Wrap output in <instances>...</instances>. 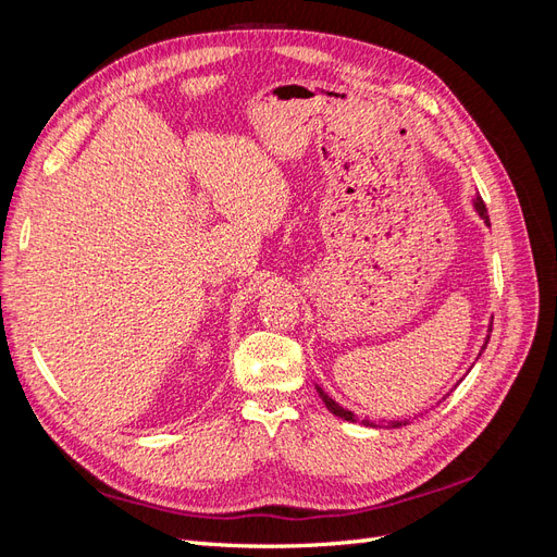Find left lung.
<instances>
[{
  "label": "left lung",
  "instance_id": "8db88e82",
  "mask_svg": "<svg viewBox=\"0 0 557 557\" xmlns=\"http://www.w3.org/2000/svg\"><path fill=\"white\" fill-rule=\"evenodd\" d=\"M474 209H476V213L483 218V223H485V225H491V218H487V209H485V205H483V199H481V197H476V199H474ZM487 332H493V330H487ZM487 339H491V334L485 336V344H483V348L487 346ZM483 348H481V350H483ZM315 391H318L320 399L325 401V407H327L334 416H339V418L348 420V423H356V416H352V411H348V409L339 407V404H336V401H334V399L323 391V387L315 385ZM362 423H364V425H369V428H401V425H409L407 420H387V423H379V425H376V423H369V420H362Z\"/></svg>",
  "mask_w": 557,
  "mask_h": 557
}]
</instances>
